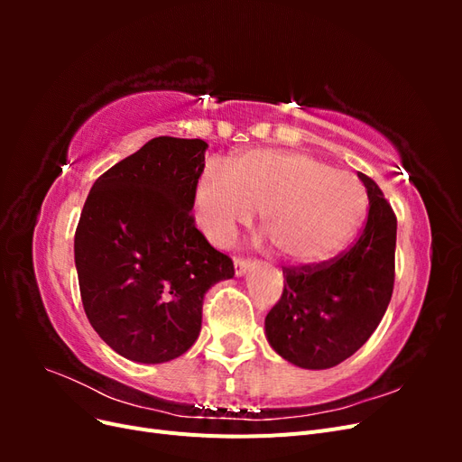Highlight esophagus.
Wrapping results in <instances>:
<instances>
[{
	"label": "esophagus",
	"mask_w": 462,
	"mask_h": 462,
	"mask_svg": "<svg viewBox=\"0 0 462 462\" xmlns=\"http://www.w3.org/2000/svg\"><path fill=\"white\" fill-rule=\"evenodd\" d=\"M250 268H253V260H246V258H235V275H236V277L245 275Z\"/></svg>",
	"instance_id": "1"
}]
</instances>
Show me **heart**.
Masks as SVG:
<instances>
[{"label": "heart", "instance_id": "heart-1", "mask_svg": "<svg viewBox=\"0 0 462 462\" xmlns=\"http://www.w3.org/2000/svg\"><path fill=\"white\" fill-rule=\"evenodd\" d=\"M199 227L227 245L258 209L260 229L292 263H318L351 239L366 209L358 180L309 153L256 148L236 153L227 170L209 163L192 192Z\"/></svg>", "mask_w": 462, "mask_h": 462}]
</instances>
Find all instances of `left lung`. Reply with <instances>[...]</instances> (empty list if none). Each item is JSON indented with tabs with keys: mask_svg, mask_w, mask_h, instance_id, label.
<instances>
[{
	"mask_svg": "<svg viewBox=\"0 0 462 462\" xmlns=\"http://www.w3.org/2000/svg\"><path fill=\"white\" fill-rule=\"evenodd\" d=\"M356 243L328 262L283 268V295L265 316V337L291 365L326 370L341 365L380 326L395 282L397 217L374 180Z\"/></svg>",
	"mask_w": 462,
	"mask_h": 462,
	"instance_id": "left-lung-1",
	"label": "left lung"
}]
</instances>
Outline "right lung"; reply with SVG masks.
I'll return each instance as SVG.
<instances>
[{"instance_id":"add662e5","label":"right lung","mask_w":462,"mask_h":462,"mask_svg":"<svg viewBox=\"0 0 462 462\" xmlns=\"http://www.w3.org/2000/svg\"><path fill=\"white\" fill-rule=\"evenodd\" d=\"M206 148L200 138H152L96 179L79 219L87 318L117 355L143 365L187 353L208 289L235 275L190 216Z\"/></svg>"}]
</instances>
